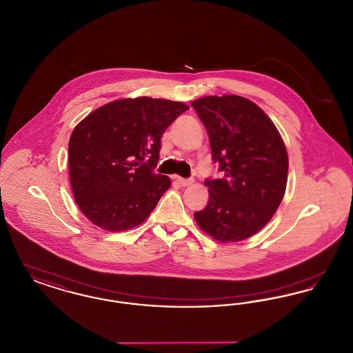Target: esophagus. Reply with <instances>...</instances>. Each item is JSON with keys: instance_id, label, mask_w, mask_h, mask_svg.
Masks as SVG:
<instances>
[{"instance_id": "34e87169", "label": "esophagus", "mask_w": 353, "mask_h": 353, "mask_svg": "<svg viewBox=\"0 0 353 353\" xmlns=\"http://www.w3.org/2000/svg\"><path fill=\"white\" fill-rule=\"evenodd\" d=\"M176 181L181 186H189V185L193 184V180L190 179H181V177H176Z\"/></svg>"}]
</instances>
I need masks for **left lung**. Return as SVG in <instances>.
Returning a JSON list of instances; mask_svg holds the SVG:
<instances>
[{
    "mask_svg": "<svg viewBox=\"0 0 353 353\" xmlns=\"http://www.w3.org/2000/svg\"><path fill=\"white\" fill-rule=\"evenodd\" d=\"M202 120L222 179L206 180L209 202L194 219L203 233L229 243L256 234L283 200L288 154L272 120L238 95L192 103Z\"/></svg>",
    "mask_w": 353,
    "mask_h": 353,
    "instance_id": "8db88e82",
    "label": "left lung"
}]
</instances>
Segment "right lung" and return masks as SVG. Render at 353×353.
<instances>
[{"instance_id":"right-lung-1","label":"right lung","mask_w":353,"mask_h":353,"mask_svg":"<svg viewBox=\"0 0 353 353\" xmlns=\"http://www.w3.org/2000/svg\"><path fill=\"white\" fill-rule=\"evenodd\" d=\"M189 107L150 97L110 101L77 124L68 141V177L81 212L107 232L134 229L170 188L153 173L161 136Z\"/></svg>"}]
</instances>
